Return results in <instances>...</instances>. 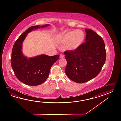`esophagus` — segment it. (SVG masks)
<instances>
[{"mask_svg":"<svg viewBox=\"0 0 121 121\" xmlns=\"http://www.w3.org/2000/svg\"><path fill=\"white\" fill-rule=\"evenodd\" d=\"M64 57V55L63 54H60V58H63Z\"/></svg>","mask_w":121,"mask_h":121,"instance_id":"34e87169","label":"esophagus"}]
</instances>
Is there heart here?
<instances>
[{"instance_id": "obj_1", "label": "heart", "mask_w": 121, "mask_h": 121, "mask_svg": "<svg viewBox=\"0 0 121 121\" xmlns=\"http://www.w3.org/2000/svg\"><path fill=\"white\" fill-rule=\"evenodd\" d=\"M85 39L83 31L79 29L67 31L61 34L57 38L60 43L66 44V48L68 50L77 49L81 45Z\"/></svg>"}]
</instances>
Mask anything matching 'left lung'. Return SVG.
I'll return each instance as SVG.
<instances>
[{"mask_svg": "<svg viewBox=\"0 0 121 121\" xmlns=\"http://www.w3.org/2000/svg\"><path fill=\"white\" fill-rule=\"evenodd\" d=\"M85 43L74 51L64 52L67 60L65 73L77 83L86 82L100 73L106 60L105 44L95 32L86 28Z\"/></svg>", "mask_w": 121, "mask_h": 121, "instance_id": "1", "label": "left lung"}]
</instances>
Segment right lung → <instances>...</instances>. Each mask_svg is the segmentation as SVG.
I'll list each match as a JSON object with an SVG mask.
<instances>
[{
	"instance_id": "obj_1",
	"label": "right lung",
	"mask_w": 121,
	"mask_h": 121,
	"mask_svg": "<svg viewBox=\"0 0 121 121\" xmlns=\"http://www.w3.org/2000/svg\"><path fill=\"white\" fill-rule=\"evenodd\" d=\"M49 26H31L22 34L14 44L11 56V65L16 77L29 86L42 84L48 77L52 66L58 59L59 55L48 56L42 54L28 59L22 52V46L27 34L34 29Z\"/></svg>"
}]
</instances>
